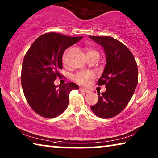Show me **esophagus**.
<instances>
[{"mask_svg":"<svg viewBox=\"0 0 158 158\" xmlns=\"http://www.w3.org/2000/svg\"><path fill=\"white\" fill-rule=\"evenodd\" d=\"M80 90H81V92H85V93H90V90L89 89H87V88H82L81 87L80 88Z\"/></svg>","mask_w":158,"mask_h":158,"instance_id":"obj_1","label":"esophagus"}]
</instances>
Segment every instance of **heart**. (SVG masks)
Segmentation results:
<instances>
[{
  "label": "heart",
  "mask_w": 158,
  "mask_h": 158,
  "mask_svg": "<svg viewBox=\"0 0 158 158\" xmlns=\"http://www.w3.org/2000/svg\"><path fill=\"white\" fill-rule=\"evenodd\" d=\"M96 52L95 50H88V52ZM66 60H67V52L64 53L63 57H62V62L64 64L66 63ZM94 75H93L92 73H84V72H81V73H77L76 75L74 76V80L77 83H78L81 85H85L89 83L90 79L93 78Z\"/></svg>",
  "instance_id": "b5f03b06"
}]
</instances>
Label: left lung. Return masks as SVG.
Returning a JSON list of instances; mask_svg holds the SVG:
<instances>
[{
    "mask_svg": "<svg viewBox=\"0 0 158 158\" xmlns=\"http://www.w3.org/2000/svg\"><path fill=\"white\" fill-rule=\"evenodd\" d=\"M89 37L103 47L106 62L98 81V85H106V91L98 93V102L90 109L100 118L114 117L127 106L137 87V62L130 50L117 40L111 36Z\"/></svg>",
    "mask_w": 158,
    "mask_h": 158,
    "instance_id": "8db88e82",
    "label": "left lung"
}]
</instances>
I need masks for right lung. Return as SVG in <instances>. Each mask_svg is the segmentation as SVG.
<instances>
[{
  "instance_id": "add662e5",
  "label": "right lung",
  "mask_w": 158,
  "mask_h": 158,
  "mask_svg": "<svg viewBox=\"0 0 158 158\" xmlns=\"http://www.w3.org/2000/svg\"><path fill=\"white\" fill-rule=\"evenodd\" d=\"M82 38L52 32L39 36L27 51L21 68V85L27 102L39 115L48 118L60 115L68 107L70 92L78 90L74 83L57 86L54 81L62 69L64 52Z\"/></svg>"
}]
</instances>
